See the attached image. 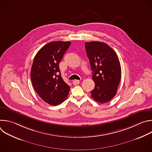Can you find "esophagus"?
Wrapping results in <instances>:
<instances>
[{
	"label": "esophagus",
	"instance_id": "esophagus-1",
	"mask_svg": "<svg viewBox=\"0 0 152 152\" xmlns=\"http://www.w3.org/2000/svg\"><path fill=\"white\" fill-rule=\"evenodd\" d=\"M79 83H80V81L79 80H73V83L74 85H78Z\"/></svg>",
	"mask_w": 152,
	"mask_h": 152
}]
</instances>
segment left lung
Here are the masks:
<instances>
[{"label": "left lung", "mask_w": 152, "mask_h": 152, "mask_svg": "<svg viewBox=\"0 0 152 152\" xmlns=\"http://www.w3.org/2000/svg\"><path fill=\"white\" fill-rule=\"evenodd\" d=\"M86 52L93 72L95 82L91 98L104 103L116 94L121 79V66L115 51L106 43L100 41L86 42Z\"/></svg>", "instance_id": "obj_1"}]
</instances>
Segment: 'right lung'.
I'll list each match as a JSON object with an SVG mask.
<instances>
[{
  "mask_svg": "<svg viewBox=\"0 0 152 152\" xmlns=\"http://www.w3.org/2000/svg\"><path fill=\"white\" fill-rule=\"evenodd\" d=\"M70 45V41L49 42L37 52L32 63V85L39 96L50 105L63 102L70 91V86L61 76L59 63Z\"/></svg>",
  "mask_w": 152,
  "mask_h": 152,
  "instance_id": "right-lung-1",
  "label": "right lung"
}]
</instances>
